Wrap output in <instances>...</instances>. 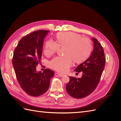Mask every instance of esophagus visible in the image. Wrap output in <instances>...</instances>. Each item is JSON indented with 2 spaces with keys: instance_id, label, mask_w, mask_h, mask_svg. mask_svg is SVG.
I'll use <instances>...</instances> for the list:
<instances>
[{
  "instance_id": "34e87169",
  "label": "esophagus",
  "mask_w": 121,
  "mask_h": 121,
  "mask_svg": "<svg viewBox=\"0 0 121 121\" xmlns=\"http://www.w3.org/2000/svg\"><path fill=\"white\" fill-rule=\"evenodd\" d=\"M56 74L58 76L60 77H63L64 76L63 74H60V73H56Z\"/></svg>"
}]
</instances>
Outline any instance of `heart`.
<instances>
[{
	"label": "heart",
	"instance_id": "heart-1",
	"mask_svg": "<svg viewBox=\"0 0 121 121\" xmlns=\"http://www.w3.org/2000/svg\"><path fill=\"white\" fill-rule=\"evenodd\" d=\"M56 43L47 41L45 44L44 53L51 56L56 52L58 47H65L64 57H57L50 62L52 69L60 73H65L71 66L72 60L76 64L85 61L92 52V41L87 38L74 32L58 33L55 35Z\"/></svg>",
	"mask_w": 121,
	"mask_h": 121
}]
</instances>
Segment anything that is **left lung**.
I'll return each mask as SVG.
<instances>
[{
    "mask_svg": "<svg viewBox=\"0 0 121 121\" xmlns=\"http://www.w3.org/2000/svg\"><path fill=\"white\" fill-rule=\"evenodd\" d=\"M91 39L94 43V49L91 56L74 69V71L82 73V77L77 79L69 77V81L66 85L67 93L74 98H84L92 93L99 82L104 68L105 57L104 49L96 39Z\"/></svg>",
    "mask_w": 121,
    "mask_h": 121,
    "instance_id": "1",
    "label": "left lung"
}]
</instances>
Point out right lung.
Here are the masks:
<instances>
[{"label": "right lung", "instance_id": "add662e5", "mask_svg": "<svg viewBox=\"0 0 121 121\" xmlns=\"http://www.w3.org/2000/svg\"><path fill=\"white\" fill-rule=\"evenodd\" d=\"M49 31L38 30L22 38L14 49L13 65L18 82L29 95L39 96L49 88L54 72L45 69L43 73L36 71L41 63L44 38Z\"/></svg>", "mask_w": 121, "mask_h": 121}]
</instances>
